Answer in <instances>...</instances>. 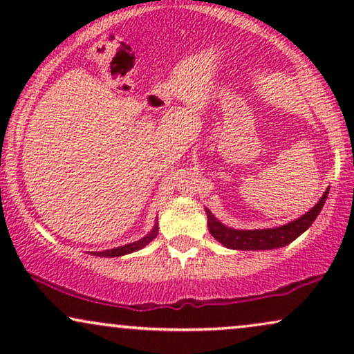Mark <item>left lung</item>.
<instances>
[{"instance_id": "1", "label": "left lung", "mask_w": 354, "mask_h": 354, "mask_svg": "<svg viewBox=\"0 0 354 354\" xmlns=\"http://www.w3.org/2000/svg\"><path fill=\"white\" fill-rule=\"evenodd\" d=\"M328 188L324 192L316 205H314L308 212H304L303 216H299L298 219H295L288 224L272 227V229H254V230H239L232 229L222 224L219 219H216L214 214L209 209H206L207 216V229H209L211 235L219 241L221 245H224L225 248L230 250H241V251H258V250H275L282 248L292 243L293 240H297L303 232H306L316 217L321 212L324 203L327 200Z\"/></svg>"}]
</instances>
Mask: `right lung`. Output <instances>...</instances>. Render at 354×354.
Returning <instances> with one entry per match:
<instances>
[{
    "mask_svg": "<svg viewBox=\"0 0 354 354\" xmlns=\"http://www.w3.org/2000/svg\"><path fill=\"white\" fill-rule=\"evenodd\" d=\"M156 235H158V219H156V222H154L151 232L145 235L143 239H140L137 241H132V243H127V245H124V246H118V248H113V250L91 251L90 254L100 256V258H119V256L133 253V251H138V250L145 248V246H147L149 241H153V239H156Z\"/></svg>",
    "mask_w": 354,
    "mask_h": 354,
    "instance_id": "right-lung-1",
    "label": "right lung"
}]
</instances>
